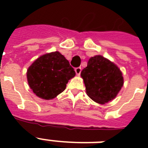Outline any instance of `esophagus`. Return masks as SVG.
I'll use <instances>...</instances> for the list:
<instances>
[{"instance_id":"1","label":"esophagus","mask_w":148,"mask_h":148,"mask_svg":"<svg viewBox=\"0 0 148 148\" xmlns=\"http://www.w3.org/2000/svg\"><path fill=\"white\" fill-rule=\"evenodd\" d=\"M75 72H76V74H77V75H80V74H81V67H77V68H75Z\"/></svg>"}]
</instances>
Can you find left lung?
Returning a JSON list of instances; mask_svg holds the SVG:
<instances>
[{"instance_id":"obj_1","label":"left lung","mask_w":148,"mask_h":148,"mask_svg":"<svg viewBox=\"0 0 148 148\" xmlns=\"http://www.w3.org/2000/svg\"><path fill=\"white\" fill-rule=\"evenodd\" d=\"M81 76L88 97L101 104L114 99L124 85L119 67L101 55L94 56L88 60V66L81 71Z\"/></svg>"}]
</instances>
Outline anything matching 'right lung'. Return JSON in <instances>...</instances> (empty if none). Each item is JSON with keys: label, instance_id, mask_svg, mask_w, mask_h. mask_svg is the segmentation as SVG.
<instances>
[{"label": "right lung", "instance_id": "1", "mask_svg": "<svg viewBox=\"0 0 148 148\" xmlns=\"http://www.w3.org/2000/svg\"><path fill=\"white\" fill-rule=\"evenodd\" d=\"M75 74L64 56L54 51L36 59L27 71V79L36 96L52 100L65 90L68 81Z\"/></svg>", "mask_w": 148, "mask_h": 148}]
</instances>
